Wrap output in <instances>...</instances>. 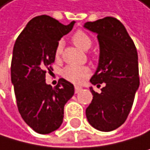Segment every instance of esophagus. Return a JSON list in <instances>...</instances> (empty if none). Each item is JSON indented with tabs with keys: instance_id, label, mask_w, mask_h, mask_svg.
<instances>
[{
	"instance_id": "1",
	"label": "esophagus",
	"mask_w": 150,
	"mask_h": 150,
	"mask_svg": "<svg viewBox=\"0 0 150 150\" xmlns=\"http://www.w3.org/2000/svg\"><path fill=\"white\" fill-rule=\"evenodd\" d=\"M81 91H82V88L81 87H79V86H76V87H74V92H76V93L80 92Z\"/></svg>"
}]
</instances>
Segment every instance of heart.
<instances>
[{
  "mask_svg": "<svg viewBox=\"0 0 150 150\" xmlns=\"http://www.w3.org/2000/svg\"><path fill=\"white\" fill-rule=\"evenodd\" d=\"M72 39H73L74 44L76 45L77 47H79L82 50H85V51L90 49L92 45L91 39L90 36H88L85 31L80 30L74 33ZM62 42H59L57 45L56 50H55L56 57H59V55L62 54ZM62 74L66 80L72 83L79 84V83H81L84 79L90 76L91 70L86 66L68 65V66L63 68Z\"/></svg>",
  "mask_w": 150,
  "mask_h": 150,
  "instance_id": "heart-1",
  "label": "heart"
}]
</instances>
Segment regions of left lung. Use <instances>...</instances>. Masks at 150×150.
<instances>
[{"label": "left lung", "instance_id": "left-lung-1", "mask_svg": "<svg viewBox=\"0 0 150 150\" xmlns=\"http://www.w3.org/2000/svg\"><path fill=\"white\" fill-rule=\"evenodd\" d=\"M84 28L97 33L99 63L91 78L92 85L103 87L93 95L86 109L88 123L102 132H111L125 122L139 88L138 55L134 41L120 20L112 16L87 22Z\"/></svg>", "mask_w": 150, "mask_h": 150}]
</instances>
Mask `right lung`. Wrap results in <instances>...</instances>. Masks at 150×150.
I'll use <instances>...</instances> for the list:
<instances>
[{"label":"right lung","instance_id":"obj_1","mask_svg":"<svg viewBox=\"0 0 150 150\" xmlns=\"http://www.w3.org/2000/svg\"><path fill=\"white\" fill-rule=\"evenodd\" d=\"M74 23L63 25L49 16H35L14 45L11 81L16 105L24 121L41 134L59 129L65 103L74 93V85L63 78L55 88L45 83V74L53 71L50 65L59 41L72 30Z\"/></svg>","mask_w":150,"mask_h":150}]
</instances>
